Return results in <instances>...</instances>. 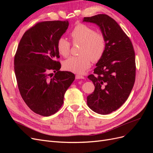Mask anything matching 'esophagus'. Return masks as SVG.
Returning a JSON list of instances; mask_svg holds the SVG:
<instances>
[{"mask_svg": "<svg viewBox=\"0 0 153 153\" xmlns=\"http://www.w3.org/2000/svg\"><path fill=\"white\" fill-rule=\"evenodd\" d=\"M85 77L80 75H76V79H84Z\"/></svg>", "mask_w": 153, "mask_h": 153, "instance_id": "obj_1", "label": "esophagus"}]
</instances>
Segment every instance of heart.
<instances>
[{"label": "heart", "mask_w": 153, "mask_h": 153, "mask_svg": "<svg viewBox=\"0 0 153 153\" xmlns=\"http://www.w3.org/2000/svg\"><path fill=\"white\" fill-rule=\"evenodd\" d=\"M73 44L79 43L80 56H73L63 63L64 69L78 74L84 73L93 62H98L103 57L106 50L104 35L85 24L76 25L69 34ZM58 52L66 57L71 50V43L64 38H60L57 43Z\"/></svg>", "instance_id": "obj_1"}]
</instances>
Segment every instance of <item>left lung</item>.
I'll return each mask as SVG.
<instances>
[{
  "label": "left lung",
  "instance_id": "left-lung-1",
  "mask_svg": "<svg viewBox=\"0 0 153 153\" xmlns=\"http://www.w3.org/2000/svg\"><path fill=\"white\" fill-rule=\"evenodd\" d=\"M83 21L98 25L106 40L103 57L93 74L87 76L95 86L87 96V105L96 113L108 114L121 107L133 89L136 75L135 51L129 37L107 15L84 17Z\"/></svg>",
  "mask_w": 153,
  "mask_h": 153
}]
</instances>
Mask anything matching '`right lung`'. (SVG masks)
<instances>
[{"label": "right lung", "instance_id": "obj_1", "mask_svg": "<svg viewBox=\"0 0 153 153\" xmlns=\"http://www.w3.org/2000/svg\"><path fill=\"white\" fill-rule=\"evenodd\" d=\"M68 25V21L37 23L23 35L15 55L14 69L22 98L42 116L52 115L61 108L64 94L75 78L71 72L59 71L57 61V41Z\"/></svg>", "mask_w": 153, "mask_h": 153}]
</instances>
